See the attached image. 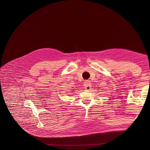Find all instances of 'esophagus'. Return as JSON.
<instances>
[{"instance_id": "esophagus-1", "label": "esophagus", "mask_w": 150, "mask_h": 150, "mask_svg": "<svg viewBox=\"0 0 150 150\" xmlns=\"http://www.w3.org/2000/svg\"><path fill=\"white\" fill-rule=\"evenodd\" d=\"M91 85L90 84V81H86L85 82V89L90 90V89H91Z\"/></svg>"}]
</instances>
